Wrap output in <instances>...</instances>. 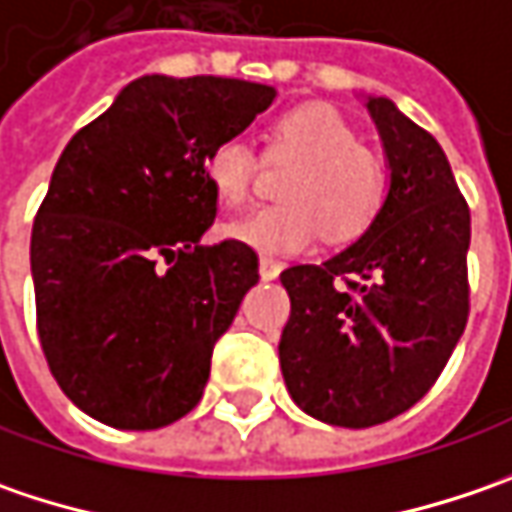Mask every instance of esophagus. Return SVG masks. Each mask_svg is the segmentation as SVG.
Wrapping results in <instances>:
<instances>
[{
	"label": "esophagus",
	"instance_id": "34e87169",
	"mask_svg": "<svg viewBox=\"0 0 512 512\" xmlns=\"http://www.w3.org/2000/svg\"><path fill=\"white\" fill-rule=\"evenodd\" d=\"M283 269L280 260H272V257H260V278L263 280H275Z\"/></svg>",
	"mask_w": 512,
	"mask_h": 512
}]
</instances>
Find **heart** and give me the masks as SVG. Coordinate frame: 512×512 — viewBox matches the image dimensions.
Wrapping results in <instances>:
<instances>
[{"mask_svg":"<svg viewBox=\"0 0 512 512\" xmlns=\"http://www.w3.org/2000/svg\"><path fill=\"white\" fill-rule=\"evenodd\" d=\"M269 154L300 160L283 183L280 206H263L223 232L263 255H295L318 234L349 243L367 232L387 203L384 160L361 145L358 131L332 105L312 102L280 114L269 134ZM257 157L240 137L220 140L203 160V174L223 206H240L255 180Z\"/></svg>","mask_w":512,"mask_h":512,"instance_id":"obj_1","label":"heart"}]
</instances>
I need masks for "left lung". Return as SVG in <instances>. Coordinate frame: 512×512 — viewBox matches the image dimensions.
Masks as SVG:
<instances>
[{
  "label": "left lung",
  "instance_id": "left-lung-1",
  "mask_svg": "<svg viewBox=\"0 0 512 512\" xmlns=\"http://www.w3.org/2000/svg\"><path fill=\"white\" fill-rule=\"evenodd\" d=\"M367 111L387 154L384 209L341 255L280 275L286 389L306 415L349 430L418 404L470 315V209L447 154L387 97H367Z\"/></svg>",
  "mask_w": 512,
  "mask_h": 512
}]
</instances>
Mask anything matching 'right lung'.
Returning a JSON list of instances; mask_svg holds the SVG:
<instances>
[{
	"mask_svg": "<svg viewBox=\"0 0 512 512\" xmlns=\"http://www.w3.org/2000/svg\"><path fill=\"white\" fill-rule=\"evenodd\" d=\"M275 94L151 74L65 145L31 232L36 329L56 384L91 418L160 430L203 398L214 344L260 278L252 246L200 243L217 214L203 160Z\"/></svg>",
	"mask_w": 512,
	"mask_h": 512,
	"instance_id": "right-lung-1",
	"label": "right lung"
}]
</instances>
